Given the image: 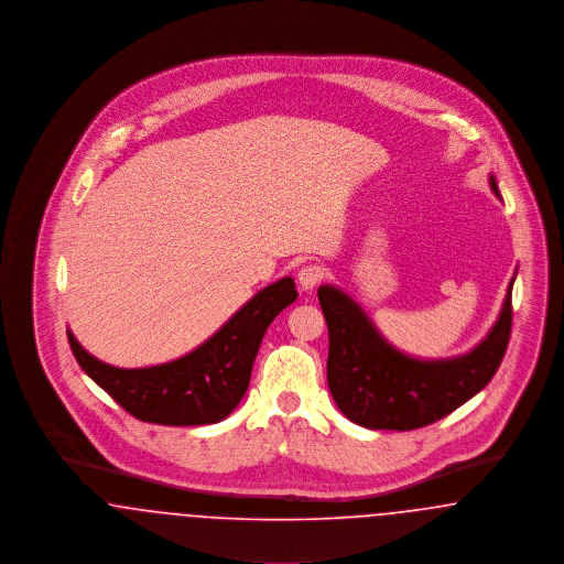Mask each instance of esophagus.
<instances>
[{"mask_svg":"<svg viewBox=\"0 0 564 564\" xmlns=\"http://www.w3.org/2000/svg\"><path fill=\"white\" fill-rule=\"evenodd\" d=\"M323 279V269L319 267H304V269H300L297 272V285L304 290V292H308V290H313V288H317L319 283H322Z\"/></svg>","mask_w":564,"mask_h":564,"instance_id":"34e87169","label":"esophagus"}]
</instances>
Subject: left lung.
I'll use <instances>...</instances> for the list:
<instances>
[{
	"mask_svg": "<svg viewBox=\"0 0 564 564\" xmlns=\"http://www.w3.org/2000/svg\"><path fill=\"white\" fill-rule=\"evenodd\" d=\"M490 188L501 198L497 180ZM511 288L499 319L476 349L451 359H416L389 345L364 308L334 285L319 288L329 332L327 384L340 412L368 430L431 425L471 400L499 370L511 334Z\"/></svg>",
	"mask_w": 564,
	"mask_h": 564,
	"instance_id": "left-lung-1",
	"label": "left lung"
}]
</instances>
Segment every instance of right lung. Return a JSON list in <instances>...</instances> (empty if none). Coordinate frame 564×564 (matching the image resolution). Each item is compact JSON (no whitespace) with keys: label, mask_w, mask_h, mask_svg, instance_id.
<instances>
[{"label":"right lung","mask_w":564,"mask_h":564,"mask_svg":"<svg viewBox=\"0 0 564 564\" xmlns=\"http://www.w3.org/2000/svg\"><path fill=\"white\" fill-rule=\"evenodd\" d=\"M297 297L292 276L264 288L188 355L152 368H113L67 329L82 370L134 419L171 427L224 421L242 400L260 343L272 319Z\"/></svg>","instance_id":"1"}]
</instances>
